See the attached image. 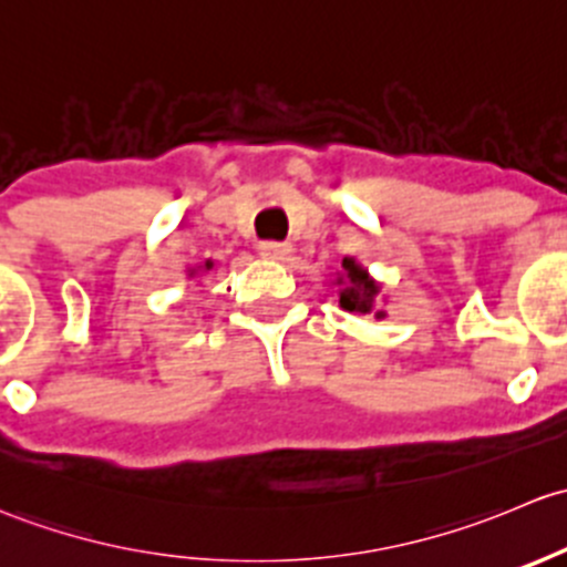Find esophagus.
I'll return each instance as SVG.
<instances>
[{"mask_svg":"<svg viewBox=\"0 0 567 567\" xmlns=\"http://www.w3.org/2000/svg\"><path fill=\"white\" fill-rule=\"evenodd\" d=\"M259 254L265 256V259H278V261H286L289 259L291 248L286 243H276V240H265L259 243Z\"/></svg>","mask_w":567,"mask_h":567,"instance_id":"esophagus-1","label":"esophagus"}]
</instances>
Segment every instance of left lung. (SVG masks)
Instances as JSON below:
<instances>
[{
	"label": "left lung",
	"instance_id": "obj_1",
	"mask_svg": "<svg viewBox=\"0 0 567 567\" xmlns=\"http://www.w3.org/2000/svg\"><path fill=\"white\" fill-rule=\"evenodd\" d=\"M336 284L341 286V289H338V302H341V308L354 313H373L377 319H384L382 308H377V297L382 286L373 281L369 270H363L352 256H347V259L341 261V272H338Z\"/></svg>",
	"mask_w": 567,
	"mask_h": 567
}]
</instances>
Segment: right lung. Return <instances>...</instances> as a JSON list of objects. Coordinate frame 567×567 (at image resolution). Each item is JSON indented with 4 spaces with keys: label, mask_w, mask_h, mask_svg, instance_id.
Listing matches in <instances>:
<instances>
[{
    "label": "right lung",
    "mask_w": 567,
    "mask_h": 567,
    "mask_svg": "<svg viewBox=\"0 0 567 567\" xmlns=\"http://www.w3.org/2000/svg\"><path fill=\"white\" fill-rule=\"evenodd\" d=\"M204 270H213V261H204ZM194 276V272H190Z\"/></svg>",
    "instance_id": "add662e5"
}]
</instances>
